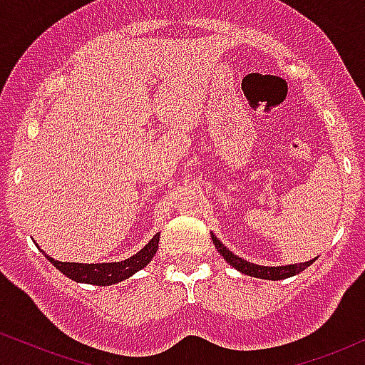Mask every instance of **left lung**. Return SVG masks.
<instances>
[{
	"mask_svg": "<svg viewBox=\"0 0 365 365\" xmlns=\"http://www.w3.org/2000/svg\"><path fill=\"white\" fill-rule=\"evenodd\" d=\"M212 241H214L215 248L219 250L220 255L226 259L227 264H231L232 267L236 269V271L247 274V276H252V277H260V279H269V281H279V279H286V277H292V276H297V274H300L302 271H305L309 265H312L314 260H309V262H302V264H293V265H279V267H269V265H257V264H252V262H247L243 259H240V257L235 255L232 252H229V250L224 247L222 241L217 240V236L212 232Z\"/></svg>",
	"mask_w": 365,
	"mask_h": 365,
	"instance_id": "left-lung-1",
	"label": "left lung"
}]
</instances>
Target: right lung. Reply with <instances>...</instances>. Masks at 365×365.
Listing matches in <instances>:
<instances>
[{
	"label": "right lung",
	"instance_id": "1",
	"mask_svg": "<svg viewBox=\"0 0 365 365\" xmlns=\"http://www.w3.org/2000/svg\"><path fill=\"white\" fill-rule=\"evenodd\" d=\"M158 241H160V232H157L150 240V243L145 248H141L136 255L122 262H110V264H76V262H58L51 257L44 255L48 260L63 272L68 279L76 282H86V284L96 286H110L129 279L133 274H136L141 269H145L150 264L153 255L158 250Z\"/></svg>",
	"mask_w": 365,
	"mask_h": 365
}]
</instances>
